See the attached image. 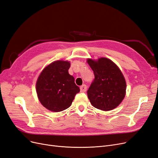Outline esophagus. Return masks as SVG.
Here are the masks:
<instances>
[{"mask_svg":"<svg viewBox=\"0 0 158 158\" xmlns=\"http://www.w3.org/2000/svg\"><path fill=\"white\" fill-rule=\"evenodd\" d=\"M86 85H83L82 86H80V90L81 92H85L86 90Z\"/></svg>","mask_w":158,"mask_h":158,"instance_id":"34e87169","label":"esophagus"}]
</instances>
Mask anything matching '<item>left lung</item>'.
I'll list each match as a JSON object with an SVG mask.
<instances>
[{"label": "left lung", "instance_id": "8db88e82", "mask_svg": "<svg viewBox=\"0 0 158 158\" xmlns=\"http://www.w3.org/2000/svg\"><path fill=\"white\" fill-rule=\"evenodd\" d=\"M87 62L94 72L93 80L87 96L94 107L102 110H110L117 107L126 94V81L118 67L110 59L100 58Z\"/></svg>", "mask_w": 158, "mask_h": 158}]
</instances>
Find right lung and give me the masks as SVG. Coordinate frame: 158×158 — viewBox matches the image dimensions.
<instances>
[{
	"instance_id": "1",
	"label": "right lung",
	"mask_w": 158,
	"mask_h": 158,
	"mask_svg": "<svg viewBox=\"0 0 158 158\" xmlns=\"http://www.w3.org/2000/svg\"><path fill=\"white\" fill-rule=\"evenodd\" d=\"M68 61L52 62L42 71L36 83V92L43 106L53 112H60L71 106L80 89L68 73Z\"/></svg>"
}]
</instances>
